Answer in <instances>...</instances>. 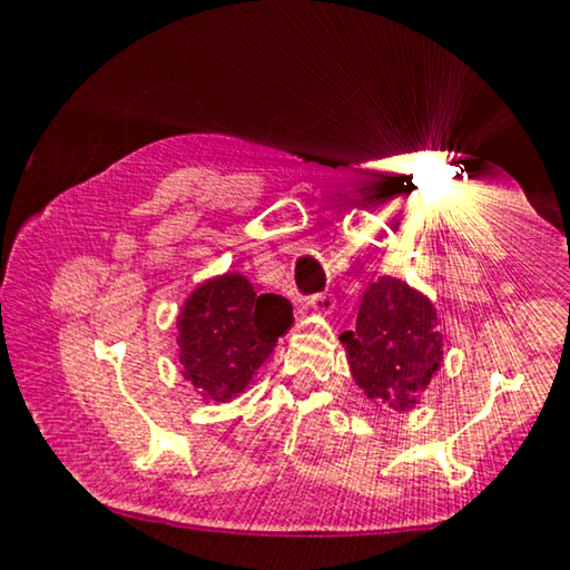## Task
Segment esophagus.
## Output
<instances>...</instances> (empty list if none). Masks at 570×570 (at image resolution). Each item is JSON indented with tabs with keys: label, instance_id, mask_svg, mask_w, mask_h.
<instances>
[{
	"label": "esophagus",
	"instance_id": "1",
	"mask_svg": "<svg viewBox=\"0 0 570 570\" xmlns=\"http://www.w3.org/2000/svg\"><path fill=\"white\" fill-rule=\"evenodd\" d=\"M306 306L314 308V312H320V314H330L334 308V296L332 294H314L306 302Z\"/></svg>",
	"mask_w": 570,
	"mask_h": 570
}]
</instances>
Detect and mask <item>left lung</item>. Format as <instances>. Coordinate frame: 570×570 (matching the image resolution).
<instances>
[{
    "label": "left lung",
    "mask_w": 570,
    "mask_h": 570,
    "mask_svg": "<svg viewBox=\"0 0 570 570\" xmlns=\"http://www.w3.org/2000/svg\"><path fill=\"white\" fill-rule=\"evenodd\" d=\"M340 340L354 382L377 407L412 410L442 364L435 306L392 276L370 284L354 332Z\"/></svg>",
    "instance_id": "1"
}]
</instances>
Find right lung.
Returning <instances> with one entry per match:
<instances>
[{"label": "right lung", "instance_id": "obj_1", "mask_svg": "<svg viewBox=\"0 0 570 570\" xmlns=\"http://www.w3.org/2000/svg\"><path fill=\"white\" fill-rule=\"evenodd\" d=\"M292 324L284 296L258 294L240 274L208 278L193 288L178 316L183 377L206 402H230Z\"/></svg>", "mask_w": 570, "mask_h": 570}]
</instances>
